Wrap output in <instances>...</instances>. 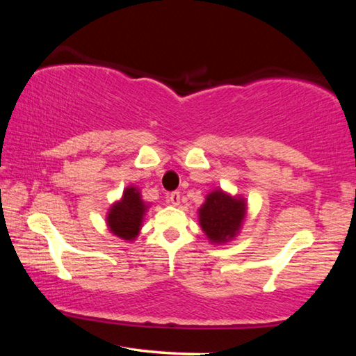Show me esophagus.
Masks as SVG:
<instances>
[{
    "label": "esophagus",
    "mask_w": 356,
    "mask_h": 356,
    "mask_svg": "<svg viewBox=\"0 0 356 356\" xmlns=\"http://www.w3.org/2000/svg\"><path fill=\"white\" fill-rule=\"evenodd\" d=\"M168 201H170L172 206H179V204H180V191L170 193V196H168Z\"/></svg>",
    "instance_id": "1"
}]
</instances>
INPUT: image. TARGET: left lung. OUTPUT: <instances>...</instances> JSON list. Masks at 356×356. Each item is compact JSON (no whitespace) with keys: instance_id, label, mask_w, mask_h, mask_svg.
<instances>
[{"instance_id":"8db88e82","label":"left lung","mask_w":356,"mask_h":356,"mask_svg":"<svg viewBox=\"0 0 356 356\" xmlns=\"http://www.w3.org/2000/svg\"><path fill=\"white\" fill-rule=\"evenodd\" d=\"M200 225L212 243H226L237 236L246 215L243 197L213 190L206 196L200 212Z\"/></svg>"}]
</instances>
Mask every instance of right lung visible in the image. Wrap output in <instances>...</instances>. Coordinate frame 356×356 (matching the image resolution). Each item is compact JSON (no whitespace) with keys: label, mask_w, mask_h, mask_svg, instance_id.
<instances>
[{"label":"right lung","mask_w":356,"mask_h":356,"mask_svg":"<svg viewBox=\"0 0 356 356\" xmlns=\"http://www.w3.org/2000/svg\"><path fill=\"white\" fill-rule=\"evenodd\" d=\"M147 206L141 200V193L136 186H127L122 197L114 202L106 213L108 229L124 240H135L140 234L143 216Z\"/></svg>","instance_id":"obj_1"}]
</instances>
